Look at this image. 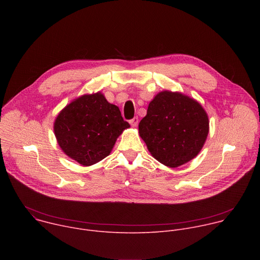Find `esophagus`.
<instances>
[{"label":"esophagus","mask_w":260,"mask_h":260,"mask_svg":"<svg viewBox=\"0 0 260 260\" xmlns=\"http://www.w3.org/2000/svg\"><path fill=\"white\" fill-rule=\"evenodd\" d=\"M129 123H131V125H132V126H134V127H135V126H137V125H138V123H139V118H138V117H134L133 119H131V120H129Z\"/></svg>","instance_id":"obj_1"}]
</instances>
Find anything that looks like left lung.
Instances as JSON below:
<instances>
[{"mask_svg": "<svg viewBox=\"0 0 260 260\" xmlns=\"http://www.w3.org/2000/svg\"><path fill=\"white\" fill-rule=\"evenodd\" d=\"M209 133V119L193 99L161 91L148 106L139 123V134L152 156L162 165L177 168L194 158Z\"/></svg>", "mask_w": 260, "mask_h": 260, "instance_id": "8db88e82", "label": "left lung"}]
</instances>
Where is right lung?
I'll return each instance as SVG.
<instances>
[{"label": "right lung", "instance_id": "right-lung-1", "mask_svg": "<svg viewBox=\"0 0 260 260\" xmlns=\"http://www.w3.org/2000/svg\"><path fill=\"white\" fill-rule=\"evenodd\" d=\"M117 106L96 92L69 104L54 122V134L62 151L82 166L108 156L123 129L128 128Z\"/></svg>", "mask_w": 260, "mask_h": 260}]
</instances>
